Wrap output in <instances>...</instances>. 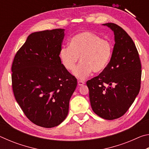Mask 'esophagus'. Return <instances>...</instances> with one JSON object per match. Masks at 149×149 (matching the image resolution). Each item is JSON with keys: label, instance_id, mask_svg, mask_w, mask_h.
<instances>
[{"label": "esophagus", "instance_id": "esophagus-1", "mask_svg": "<svg viewBox=\"0 0 149 149\" xmlns=\"http://www.w3.org/2000/svg\"><path fill=\"white\" fill-rule=\"evenodd\" d=\"M77 84H78V85H79V86H81V85H84L85 84V82L83 81L79 80V81H77Z\"/></svg>", "mask_w": 149, "mask_h": 149}]
</instances>
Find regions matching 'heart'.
I'll return each mask as SVG.
<instances>
[{
	"instance_id": "obj_1",
	"label": "heart",
	"mask_w": 149,
	"mask_h": 149,
	"mask_svg": "<svg viewBox=\"0 0 149 149\" xmlns=\"http://www.w3.org/2000/svg\"><path fill=\"white\" fill-rule=\"evenodd\" d=\"M112 54V45L107 40L91 31H84L74 35L69 47H62L59 56L62 65L70 72L75 69L79 60L80 63L74 72L78 79H84L92 71L99 74L104 71Z\"/></svg>"
}]
</instances>
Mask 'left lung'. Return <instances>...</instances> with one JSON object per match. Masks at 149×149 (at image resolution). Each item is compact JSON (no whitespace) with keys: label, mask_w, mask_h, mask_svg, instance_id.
Masks as SVG:
<instances>
[{"label":"left lung","mask_w":149,"mask_h":149,"mask_svg":"<svg viewBox=\"0 0 149 149\" xmlns=\"http://www.w3.org/2000/svg\"><path fill=\"white\" fill-rule=\"evenodd\" d=\"M114 31L115 44L110 62L104 71L87 81L91 108L105 120L125 114L139 93L141 64L130 36L113 23L103 24Z\"/></svg>","instance_id":"1"}]
</instances>
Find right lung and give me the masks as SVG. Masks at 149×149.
<instances>
[{
  "mask_svg": "<svg viewBox=\"0 0 149 149\" xmlns=\"http://www.w3.org/2000/svg\"><path fill=\"white\" fill-rule=\"evenodd\" d=\"M64 29L34 32L15 55L12 89L17 102L35 124L51 128L66 118L77 79L62 65L59 53Z\"/></svg>",
  "mask_w": 149,
  "mask_h": 149,
  "instance_id": "add662e5",
  "label": "right lung"
}]
</instances>
